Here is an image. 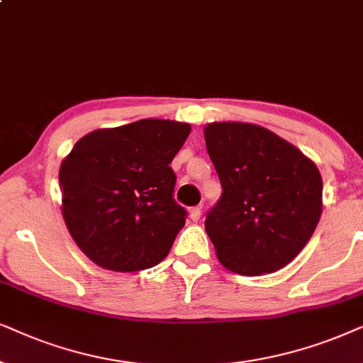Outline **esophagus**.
I'll return each instance as SVG.
<instances>
[{
    "label": "esophagus",
    "instance_id": "esophagus-1",
    "mask_svg": "<svg viewBox=\"0 0 363 363\" xmlns=\"http://www.w3.org/2000/svg\"><path fill=\"white\" fill-rule=\"evenodd\" d=\"M201 214H202V207H201V206H196V207H192L191 212H189L191 219L194 220V222H197V220L201 219Z\"/></svg>",
    "mask_w": 363,
    "mask_h": 363
}]
</instances>
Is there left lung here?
<instances>
[{"label": "left lung", "instance_id": "left-lung-1", "mask_svg": "<svg viewBox=\"0 0 363 363\" xmlns=\"http://www.w3.org/2000/svg\"><path fill=\"white\" fill-rule=\"evenodd\" d=\"M204 138L222 186L206 217L217 259L242 275L286 267L320 220L317 166L294 144L255 124L211 123Z\"/></svg>", "mask_w": 363, "mask_h": 363}]
</instances>
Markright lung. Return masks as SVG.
<instances>
[{
	"mask_svg": "<svg viewBox=\"0 0 363 363\" xmlns=\"http://www.w3.org/2000/svg\"><path fill=\"white\" fill-rule=\"evenodd\" d=\"M191 125L141 119L96 129L74 144L60 167L62 217L83 252L114 272L154 267L186 224L174 201L169 164Z\"/></svg>",
	"mask_w": 363,
	"mask_h": 363,
	"instance_id": "right-lung-1",
	"label": "right lung"
}]
</instances>
